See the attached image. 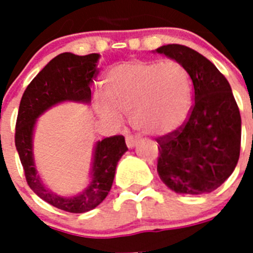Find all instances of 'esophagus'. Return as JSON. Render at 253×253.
<instances>
[{
    "label": "esophagus",
    "mask_w": 253,
    "mask_h": 253,
    "mask_svg": "<svg viewBox=\"0 0 253 253\" xmlns=\"http://www.w3.org/2000/svg\"><path fill=\"white\" fill-rule=\"evenodd\" d=\"M125 143H126L128 148L131 149L138 144V139H137V138H133V137H126V139H125Z\"/></svg>",
    "instance_id": "34e87169"
}]
</instances>
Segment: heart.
Listing matches in <instances>:
<instances>
[{
    "mask_svg": "<svg viewBox=\"0 0 253 253\" xmlns=\"http://www.w3.org/2000/svg\"><path fill=\"white\" fill-rule=\"evenodd\" d=\"M104 88L107 101H97L102 119L120 124V114L130 115L131 126L151 137L182 128L193 105L190 76L176 60H125L106 73Z\"/></svg>",
    "mask_w": 253,
    "mask_h": 253,
    "instance_id": "obj_1",
    "label": "heart"
}]
</instances>
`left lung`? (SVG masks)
Instances as JSON below:
<instances>
[{
    "mask_svg": "<svg viewBox=\"0 0 253 253\" xmlns=\"http://www.w3.org/2000/svg\"><path fill=\"white\" fill-rule=\"evenodd\" d=\"M153 53L165 54L186 69L195 100L186 124L157 139L158 175L176 194L211 193L232 175L240 158L242 122L231 84L194 49L169 44Z\"/></svg>",
    "mask_w": 253,
    "mask_h": 253,
    "instance_id": "left-lung-1",
    "label": "left lung"
}]
</instances>
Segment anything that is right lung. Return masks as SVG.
<instances>
[{"label": "right lung", "instance_id": "obj_1", "mask_svg": "<svg viewBox=\"0 0 253 253\" xmlns=\"http://www.w3.org/2000/svg\"><path fill=\"white\" fill-rule=\"evenodd\" d=\"M100 54L62 53L49 62L26 87L17 114L15 146L30 189L44 202L69 213H86L101 204L113 186L115 169L128 151L123 135L97 140L93 146L88 182L75 195H59L44 184L34 156V131L45 111L63 102L88 105L91 84L97 75Z\"/></svg>", "mask_w": 253, "mask_h": 253}]
</instances>
